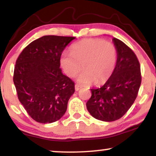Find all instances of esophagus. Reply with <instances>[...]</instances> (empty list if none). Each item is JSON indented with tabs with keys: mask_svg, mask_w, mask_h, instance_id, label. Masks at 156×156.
<instances>
[{
	"mask_svg": "<svg viewBox=\"0 0 156 156\" xmlns=\"http://www.w3.org/2000/svg\"><path fill=\"white\" fill-rule=\"evenodd\" d=\"M80 88H81V87H80L78 84H76V86H75V89H76V91H78Z\"/></svg>",
	"mask_w": 156,
	"mask_h": 156,
	"instance_id": "34e87169",
	"label": "esophagus"
}]
</instances>
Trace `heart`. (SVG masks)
Instances as JSON below:
<instances>
[{
	"label": "heart",
	"instance_id": "1",
	"mask_svg": "<svg viewBox=\"0 0 156 156\" xmlns=\"http://www.w3.org/2000/svg\"><path fill=\"white\" fill-rule=\"evenodd\" d=\"M117 60V48L112 42L101 39H86L73 44L70 53H64L60 64L65 74L71 78L83 69L77 78L81 85H89L93 81L102 84L114 72Z\"/></svg>",
	"mask_w": 156,
	"mask_h": 156
}]
</instances>
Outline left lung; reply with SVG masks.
Returning <instances> with one entry per match:
<instances>
[{
    "mask_svg": "<svg viewBox=\"0 0 156 156\" xmlns=\"http://www.w3.org/2000/svg\"><path fill=\"white\" fill-rule=\"evenodd\" d=\"M117 50L114 72L103 87L91 89L87 108L97 119L112 122L120 119L136 98L141 82L140 64L136 55L124 42L113 38Z\"/></svg>",
    "mask_w": 156,
    "mask_h": 156,
    "instance_id": "8db88e82",
    "label": "left lung"
}]
</instances>
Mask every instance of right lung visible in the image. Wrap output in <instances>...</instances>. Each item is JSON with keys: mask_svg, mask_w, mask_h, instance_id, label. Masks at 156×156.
Instances as JSON below:
<instances>
[{"mask_svg": "<svg viewBox=\"0 0 156 156\" xmlns=\"http://www.w3.org/2000/svg\"><path fill=\"white\" fill-rule=\"evenodd\" d=\"M73 37L44 36L27 45L16 61L13 81L28 115L40 123L61 119L75 92V83L62 73V51Z\"/></svg>", "mask_w": 156, "mask_h": 156, "instance_id": "1", "label": "right lung"}]
</instances>
